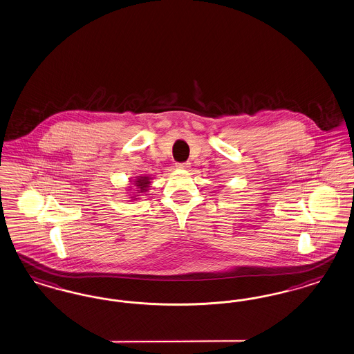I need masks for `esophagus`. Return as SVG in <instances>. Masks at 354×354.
<instances>
[{"instance_id": "obj_1", "label": "esophagus", "mask_w": 354, "mask_h": 354, "mask_svg": "<svg viewBox=\"0 0 354 354\" xmlns=\"http://www.w3.org/2000/svg\"><path fill=\"white\" fill-rule=\"evenodd\" d=\"M189 167H191V166H189L188 162H187V163H176V169H188Z\"/></svg>"}]
</instances>
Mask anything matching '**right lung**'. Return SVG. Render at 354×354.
Returning a JSON list of instances; mask_svg holds the SVG:
<instances>
[{"label":"right lung","instance_id":"right-lung-1","mask_svg":"<svg viewBox=\"0 0 354 354\" xmlns=\"http://www.w3.org/2000/svg\"><path fill=\"white\" fill-rule=\"evenodd\" d=\"M151 176H147V175L135 176L134 179H131L130 182H131V185H130V187H129V189H127V192H130V194H129L130 199L136 201V199H139V196H142L143 194L149 192V189H150V185H151ZM133 186L136 187V191L134 193L131 192V189ZM146 195H147V194H146Z\"/></svg>","mask_w":354,"mask_h":354}]
</instances>
